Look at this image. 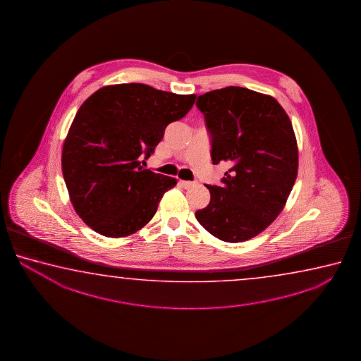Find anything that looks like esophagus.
Returning <instances> with one entry per match:
<instances>
[{
	"label": "esophagus",
	"mask_w": 361,
	"mask_h": 361,
	"mask_svg": "<svg viewBox=\"0 0 361 361\" xmlns=\"http://www.w3.org/2000/svg\"><path fill=\"white\" fill-rule=\"evenodd\" d=\"M179 184L183 187V188H190V187H193L195 185V183L193 182H188V180H179Z\"/></svg>",
	"instance_id": "1"
}]
</instances>
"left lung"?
<instances>
[{"mask_svg":"<svg viewBox=\"0 0 361 361\" xmlns=\"http://www.w3.org/2000/svg\"><path fill=\"white\" fill-rule=\"evenodd\" d=\"M211 135L214 164L231 166L196 219L226 243L264 231L281 214L298 171V147L286 111L271 96L230 86L197 98Z\"/></svg>","mask_w":361,"mask_h":361,"instance_id":"8db88e82","label":"left lung"}]
</instances>
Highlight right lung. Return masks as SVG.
Segmentation results:
<instances>
[{"label":"right lung","instance_id":"right-lung-1","mask_svg":"<svg viewBox=\"0 0 361 361\" xmlns=\"http://www.w3.org/2000/svg\"><path fill=\"white\" fill-rule=\"evenodd\" d=\"M196 94L142 83L99 88L74 117L61 152V171L74 209L107 238L135 233L153 219L176 178L141 166L169 123L188 114ZM145 161H142L144 163Z\"/></svg>","mask_w":361,"mask_h":361}]
</instances>
